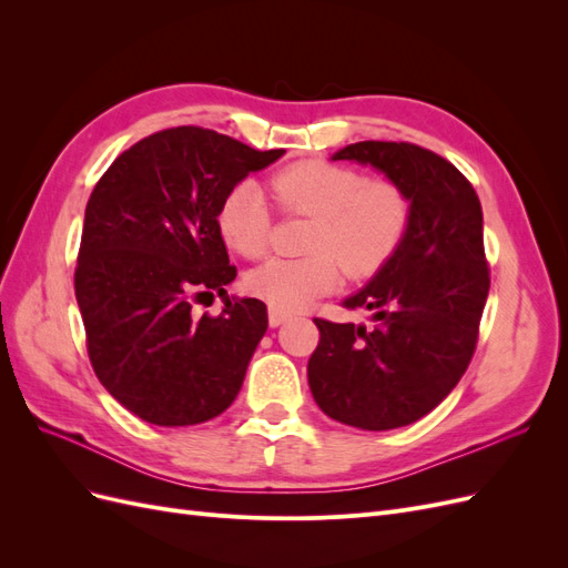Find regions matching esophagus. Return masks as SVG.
Masks as SVG:
<instances>
[{
    "label": "esophagus",
    "mask_w": 568,
    "mask_h": 568,
    "mask_svg": "<svg viewBox=\"0 0 568 568\" xmlns=\"http://www.w3.org/2000/svg\"><path fill=\"white\" fill-rule=\"evenodd\" d=\"M267 320H270V326H280V324H284V322L288 320V313L277 311V307H270V315H267Z\"/></svg>",
    "instance_id": "34e87169"
}]
</instances>
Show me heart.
Segmentation results:
<instances>
[{
	"mask_svg": "<svg viewBox=\"0 0 568 568\" xmlns=\"http://www.w3.org/2000/svg\"><path fill=\"white\" fill-rule=\"evenodd\" d=\"M272 199L291 215L313 217L305 251L274 257L246 274L253 296L284 313L332 294L343 280L379 272L400 248L409 227V201L390 180H367L359 170L326 161H301L270 178ZM217 232L234 253L263 257L272 236V209L255 182H239L217 209Z\"/></svg>",
	"mask_w": 568,
	"mask_h": 568,
	"instance_id": "heart-1",
	"label": "heart"
}]
</instances>
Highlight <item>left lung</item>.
Returning a JSON list of instances; mask_svg holds the SVG:
<instances>
[{
  "mask_svg": "<svg viewBox=\"0 0 568 568\" xmlns=\"http://www.w3.org/2000/svg\"><path fill=\"white\" fill-rule=\"evenodd\" d=\"M334 161L372 165L409 201L400 248L355 296L372 326L315 320L307 384L324 415L388 432L428 415L467 372L490 288L484 213L471 182L438 153L407 142H357Z\"/></svg>",
  "mask_w": 568,
  "mask_h": 568,
  "instance_id": "obj_1",
  "label": "left lung"
}]
</instances>
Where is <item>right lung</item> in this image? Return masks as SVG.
Wrapping results in <instances>:
<instances>
[{"label":"right lung","mask_w":568,"mask_h":568,"mask_svg":"<svg viewBox=\"0 0 568 568\" xmlns=\"http://www.w3.org/2000/svg\"><path fill=\"white\" fill-rule=\"evenodd\" d=\"M284 156L194 125L144 136L111 163L84 209L75 298L94 374L113 398L156 426L225 412L267 332L257 298L234 282L217 209L248 173ZM217 293L226 307L196 318Z\"/></svg>","instance_id":"1"}]
</instances>
